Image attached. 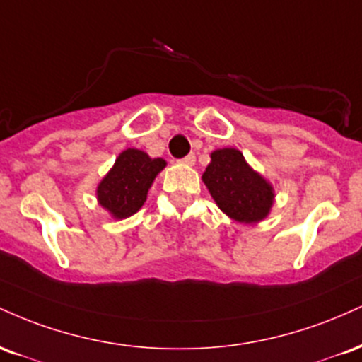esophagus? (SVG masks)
I'll return each instance as SVG.
<instances>
[{
    "mask_svg": "<svg viewBox=\"0 0 362 362\" xmlns=\"http://www.w3.org/2000/svg\"><path fill=\"white\" fill-rule=\"evenodd\" d=\"M182 163L187 165V167H194V163H195V155H194V153L187 155L184 160H182Z\"/></svg>",
    "mask_w": 362,
    "mask_h": 362,
    "instance_id": "34e87169",
    "label": "esophagus"
}]
</instances>
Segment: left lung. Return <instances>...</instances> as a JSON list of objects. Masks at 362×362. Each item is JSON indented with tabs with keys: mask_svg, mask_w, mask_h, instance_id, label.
Instances as JSON below:
<instances>
[{
	"mask_svg": "<svg viewBox=\"0 0 362 362\" xmlns=\"http://www.w3.org/2000/svg\"><path fill=\"white\" fill-rule=\"evenodd\" d=\"M202 182L219 209L235 221L255 224L271 214L274 187L247 163L240 149L221 148L211 153Z\"/></svg>",
	"mask_w": 362,
	"mask_h": 362,
	"instance_id": "8db88e82",
	"label": "left lung"
}]
</instances>
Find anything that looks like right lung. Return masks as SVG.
<instances>
[{"label":"right lung","mask_w":362,"mask_h":362,"mask_svg":"<svg viewBox=\"0 0 362 362\" xmlns=\"http://www.w3.org/2000/svg\"><path fill=\"white\" fill-rule=\"evenodd\" d=\"M167 167L163 158H151L136 148L124 149L97 187V201L114 219L136 214L146 202L148 190Z\"/></svg>","instance_id":"obj_1"}]
</instances>
